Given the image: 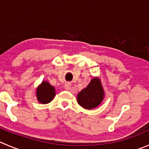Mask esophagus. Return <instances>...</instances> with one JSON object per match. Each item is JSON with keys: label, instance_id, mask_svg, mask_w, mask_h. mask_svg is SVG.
<instances>
[{"label": "esophagus", "instance_id": "esophagus-1", "mask_svg": "<svg viewBox=\"0 0 149 149\" xmlns=\"http://www.w3.org/2000/svg\"><path fill=\"white\" fill-rule=\"evenodd\" d=\"M71 86H72L71 83H66V84H65V86H64L65 89H66V90H70Z\"/></svg>", "mask_w": 149, "mask_h": 149}]
</instances>
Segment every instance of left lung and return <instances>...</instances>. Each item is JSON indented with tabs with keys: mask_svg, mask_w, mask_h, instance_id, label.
Returning a JSON list of instances; mask_svg holds the SVG:
<instances>
[{
	"mask_svg": "<svg viewBox=\"0 0 149 149\" xmlns=\"http://www.w3.org/2000/svg\"><path fill=\"white\" fill-rule=\"evenodd\" d=\"M104 97V92L101 81L98 77H93L86 88L77 94V102L81 107L87 110L100 105Z\"/></svg>",
	"mask_w": 149,
	"mask_h": 149,
	"instance_id": "1",
	"label": "left lung"
}]
</instances>
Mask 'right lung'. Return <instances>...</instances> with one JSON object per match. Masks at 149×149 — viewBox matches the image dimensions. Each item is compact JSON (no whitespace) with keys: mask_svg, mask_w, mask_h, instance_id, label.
<instances>
[{"mask_svg":"<svg viewBox=\"0 0 149 149\" xmlns=\"http://www.w3.org/2000/svg\"><path fill=\"white\" fill-rule=\"evenodd\" d=\"M36 94L39 102L42 104H47L50 102L56 96V90L47 81H42L36 88Z\"/></svg>","mask_w":149,"mask_h":149,"instance_id":"obj_1","label":"right lung"}]
</instances>
